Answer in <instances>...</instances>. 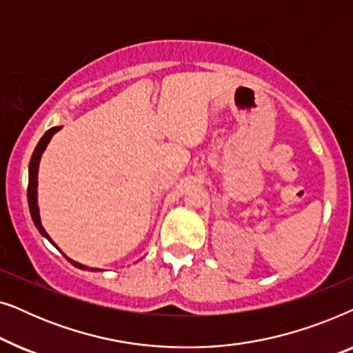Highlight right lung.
<instances>
[{"label":"right lung","instance_id":"1","mask_svg":"<svg viewBox=\"0 0 353 353\" xmlns=\"http://www.w3.org/2000/svg\"><path fill=\"white\" fill-rule=\"evenodd\" d=\"M61 127H54V128H50L48 132L43 134V138L40 139V143L37 144L35 151L32 154V159H30V165H28V188H27V199H28V209H30V215H32V220L35 226L38 228V231L48 238L50 243H52L50 236L45 231V228L41 226V220H40V212H38V204H37V186H38V165H40V159H41V154L45 151V148L48 146V143H50V139L52 138V134L56 132H59ZM54 244V243H52ZM69 262L74 265V267L80 268V270H85L86 267L85 265H81L79 262H74V260H70L69 257H65ZM91 272H96L98 268H88Z\"/></svg>","mask_w":353,"mask_h":353}]
</instances>
